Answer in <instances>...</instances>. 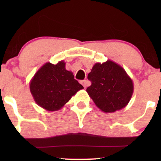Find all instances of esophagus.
<instances>
[{"mask_svg": "<svg viewBox=\"0 0 161 161\" xmlns=\"http://www.w3.org/2000/svg\"><path fill=\"white\" fill-rule=\"evenodd\" d=\"M81 84H82L83 86H84V88L86 89V88L87 86H88V82L86 80H82L81 81Z\"/></svg>", "mask_w": 161, "mask_h": 161, "instance_id": "esophagus-1", "label": "esophagus"}]
</instances>
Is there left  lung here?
<instances>
[{"instance_id":"1","label":"left lung","mask_w":161,"mask_h":161,"mask_svg":"<svg viewBox=\"0 0 161 161\" xmlns=\"http://www.w3.org/2000/svg\"><path fill=\"white\" fill-rule=\"evenodd\" d=\"M92 85L86 92L95 105L105 113L122 109L130 100L133 83L123 68L114 61L96 63L88 75Z\"/></svg>"}]
</instances>
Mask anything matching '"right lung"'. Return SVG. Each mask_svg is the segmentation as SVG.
Returning <instances> with one entry per match:
<instances>
[{"mask_svg": "<svg viewBox=\"0 0 161 161\" xmlns=\"http://www.w3.org/2000/svg\"><path fill=\"white\" fill-rule=\"evenodd\" d=\"M64 61L47 62L39 68L30 81V91L36 104L49 111L60 110L83 86L65 68Z\"/></svg>", "mask_w": 161, "mask_h": 161, "instance_id": "right-lung-1", "label": "right lung"}]
</instances>
